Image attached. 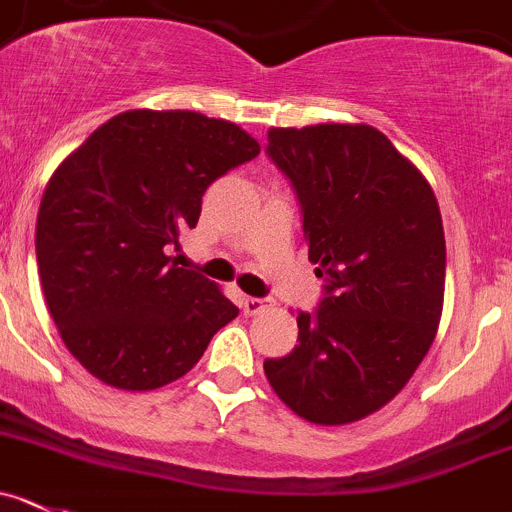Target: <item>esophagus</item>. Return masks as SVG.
Instances as JSON below:
<instances>
[{
  "label": "esophagus",
  "mask_w": 512,
  "mask_h": 512,
  "mask_svg": "<svg viewBox=\"0 0 512 512\" xmlns=\"http://www.w3.org/2000/svg\"><path fill=\"white\" fill-rule=\"evenodd\" d=\"M240 305H242V313H245V315H260V313H265V310H267V300L247 298V295L240 300Z\"/></svg>",
  "instance_id": "esophagus-1"
}]
</instances>
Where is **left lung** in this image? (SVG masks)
I'll return each mask as SVG.
<instances>
[{"instance_id":"obj_1","label":"left lung","mask_w":512,"mask_h":512,"mask_svg":"<svg viewBox=\"0 0 512 512\" xmlns=\"http://www.w3.org/2000/svg\"><path fill=\"white\" fill-rule=\"evenodd\" d=\"M293 181L308 260L326 278L298 346L265 376L298 417L351 424L379 412L427 356L444 303L442 214L422 171L366 123L270 128Z\"/></svg>"}]
</instances>
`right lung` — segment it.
<instances>
[{
	"label": "right lung",
	"instance_id": "obj_1",
	"mask_svg": "<svg viewBox=\"0 0 512 512\" xmlns=\"http://www.w3.org/2000/svg\"><path fill=\"white\" fill-rule=\"evenodd\" d=\"M260 154L237 123L126 111L55 169L35 250L60 338L103 384L151 391L194 369L237 305L166 252L197 227L207 186Z\"/></svg>",
	"mask_w": 512,
	"mask_h": 512
}]
</instances>
